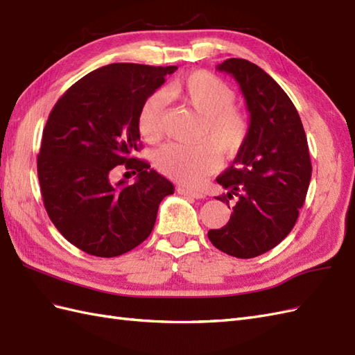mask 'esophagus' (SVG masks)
Listing matches in <instances>:
<instances>
[{
    "instance_id": "esophagus-1",
    "label": "esophagus",
    "mask_w": 355,
    "mask_h": 355,
    "mask_svg": "<svg viewBox=\"0 0 355 355\" xmlns=\"http://www.w3.org/2000/svg\"><path fill=\"white\" fill-rule=\"evenodd\" d=\"M177 190H178L180 195H184V196H190V198H195V199L205 198V195L202 192H199V190H193V189H189V187H178Z\"/></svg>"
}]
</instances>
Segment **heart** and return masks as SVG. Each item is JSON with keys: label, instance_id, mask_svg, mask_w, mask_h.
Instances as JSON below:
<instances>
[{"label": "heart", "instance_id": "1", "mask_svg": "<svg viewBox=\"0 0 355 355\" xmlns=\"http://www.w3.org/2000/svg\"><path fill=\"white\" fill-rule=\"evenodd\" d=\"M166 98H177L202 115L201 138L205 141L163 145L154 154V163L163 175L196 186L217 166L219 153L230 157L240 151L249 135V116L232 105L235 93L228 84L210 71L196 70L144 100L138 130L145 141L160 138Z\"/></svg>", "mask_w": 355, "mask_h": 355}]
</instances>
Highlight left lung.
Segmentation results:
<instances>
[{
  "mask_svg": "<svg viewBox=\"0 0 355 355\" xmlns=\"http://www.w3.org/2000/svg\"><path fill=\"white\" fill-rule=\"evenodd\" d=\"M237 80L250 114L248 139L217 183L230 207V222L208 231L213 246L231 257L262 255L294 228L312 177L307 138L294 103L280 85L253 62L230 58L217 66Z\"/></svg>",
  "mask_w": 355,
  "mask_h": 355,
  "instance_id": "obj_1",
  "label": "left lung"
}]
</instances>
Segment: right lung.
<instances>
[{
	"instance_id": "1",
	"label": "right lung",
	"mask_w": 355,
	"mask_h": 355,
	"mask_svg": "<svg viewBox=\"0 0 355 355\" xmlns=\"http://www.w3.org/2000/svg\"><path fill=\"white\" fill-rule=\"evenodd\" d=\"M177 69L114 62L79 79L52 107L37 156L43 204L62 237L88 255L114 258L139 246L162 199L174 193L171 181L133 153L142 147L144 100ZM120 164L139 177L133 185L110 183Z\"/></svg>"
}]
</instances>
